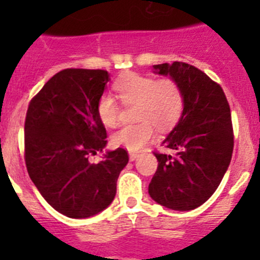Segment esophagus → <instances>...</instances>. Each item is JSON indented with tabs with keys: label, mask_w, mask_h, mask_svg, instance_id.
<instances>
[{
	"label": "esophagus",
	"mask_w": 260,
	"mask_h": 260,
	"mask_svg": "<svg viewBox=\"0 0 260 260\" xmlns=\"http://www.w3.org/2000/svg\"><path fill=\"white\" fill-rule=\"evenodd\" d=\"M138 153H135V152H130L128 153V158H130V161H135V160H137L138 158Z\"/></svg>",
	"instance_id": "esophagus-1"
}]
</instances>
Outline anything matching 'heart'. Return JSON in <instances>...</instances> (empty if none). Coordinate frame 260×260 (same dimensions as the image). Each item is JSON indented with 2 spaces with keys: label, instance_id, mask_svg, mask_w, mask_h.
Instances as JSON below:
<instances>
[{
  "label": "heart",
  "instance_id": "b5f03b06",
  "mask_svg": "<svg viewBox=\"0 0 260 260\" xmlns=\"http://www.w3.org/2000/svg\"><path fill=\"white\" fill-rule=\"evenodd\" d=\"M117 95L125 105L137 104L135 118L141 122L121 127L112 135V143L135 152L155 137V126L165 132L173 127L182 116L185 98L180 84L173 79H160L141 74H130L117 80ZM98 117L105 127L118 122L119 108L109 93L100 96L96 107Z\"/></svg>",
  "mask_w": 260,
  "mask_h": 260
}]
</instances>
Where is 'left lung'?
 Wrapping results in <instances>:
<instances>
[{
	"label": "left lung",
	"instance_id": "obj_1",
	"mask_svg": "<svg viewBox=\"0 0 260 260\" xmlns=\"http://www.w3.org/2000/svg\"><path fill=\"white\" fill-rule=\"evenodd\" d=\"M152 68L155 74L180 84L185 107L162 141L173 153H155L158 167L148 194L169 210L191 211L210 199L231 164V108L221 87L199 69L185 62Z\"/></svg>",
	"mask_w": 260,
	"mask_h": 260
}]
</instances>
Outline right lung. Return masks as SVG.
<instances>
[{
    "label": "right lung",
    "mask_w": 260,
    "mask_h": 260,
    "mask_svg": "<svg viewBox=\"0 0 260 260\" xmlns=\"http://www.w3.org/2000/svg\"><path fill=\"white\" fill-rule=\"evenodd\" d=\"M109 74L105 70L66 69L53 75L28 105L24 158L29 178L56 211L87 219L116 197L117 180L128 162L123 148L107 151V132L96 107Z\"/></svg>",
    "instance_id": "right-lung-1"
}]
</instances>
